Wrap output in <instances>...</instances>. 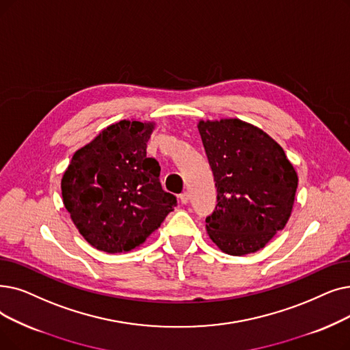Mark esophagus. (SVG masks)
Masks as SVG:
<instances>
[{"label":"esophagus","instance_id":"esophagus-1","mask_svg":"<svg viewBox=\"0 0 350 350\" xmlns=\"http://www.w3.org/2000/svg\"><path fill=\"white\" fill-rule=\"evenodd\" d=\"M189 200H190V193L185 191V193L180 194V203H181V204H187Z\"/></svg>","mask_w":350,"mask_h":350}]
</instances>
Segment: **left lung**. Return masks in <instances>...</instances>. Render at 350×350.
<instances>
[{"label": "left lung", "instance_id": "left-lung-1", "mask_svg": "<svg viewBox=\"0 0 350 350\" xmlns=\"http://www.w3.org/2000/svg\"><path fill=\"white\" fill-rule=\"evenodd\" d=\"M217 187L206 217L216 246L232 256L263 249L292 215L297 173L283 148L259 127L239 118L199 121Z\"/></svg>", "mask_w": 350, "mask_h": 350}]
</instances>
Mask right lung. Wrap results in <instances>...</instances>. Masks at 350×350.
Returning <instances> with one entry per match:
<instances>
[{"label": "right lung", "mask_w": 350, "mask_h": 350, "mask_svg": "<svg viewBox=\"0 0 350 350\" xmlns=\"http://www.w3.org/2000/svg\"><path fill=\"white\" fill-rule=\"evenodd\" d=\"M153 130L154 123L121 120L75 151L64 172V206L97 250L139 247L177 204L160 185L157 160L146 156Z\"/></svg>", "instance_id": "1"}]
</instances>
